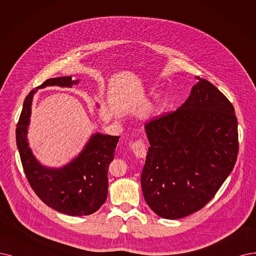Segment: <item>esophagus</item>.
Wrapping results in <instances>:
<instances>
[{
	"instance_id": "obj_1",
	"label": "esophagus",
	"mask_w": 256,
	"mask_h": 256,
	"mask_svg": "<svg viewBox=\"0 0 256 256\" xmlns=\"http://www.w3.org/2000/svg\"><path fill=\"white\" fill-rule=\"evenodd\" d=\"M132 151H134V156L140 158H144L147 154L145 144L140 140H138L132 142Z\"/></svg>"
}]
</instances>
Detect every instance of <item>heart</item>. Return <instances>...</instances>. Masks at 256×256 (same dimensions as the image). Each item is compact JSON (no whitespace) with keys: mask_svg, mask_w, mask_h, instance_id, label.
I'll return each instance as SVG.
<instances>
[{"mask_svg":"<svg viewBox=\"0 0 256 256\" xmlns=\"http://www.w3.org/2000/svg\"><path fill=\"white\" fill-rule=\"evenodd\" d=\"M158 109H160V107H158V106L152 107V108L149 110V114H156L158 112Z\"/></svg>","mask_w":256,"mask_h":256,"instance_id":"heart-1","label":"heart"}]
</instances>
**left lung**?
<instances>
[{
  "mask_svg": "<svg viewBox=\"0 0 256 256\" xmlns=\"http://www.w3.org/2000/svg\"><path fill=\"white\" fill-rule=\"evenodd\" d=\"M196 80L180 108L145 126L150 147L140 176L142 194L152 211L168 220L208 204L238 158L234 107L210 82Z\"/></svg>",
  "mask_w": 256,
  "mask_h": 256,
  "instance_id": "obj_1",
  "label": "left lung"
}]
</instances>
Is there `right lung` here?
<instances>
[{"label":"right lung","instance_id":"obj_1","mask_svg":"<svg viewBox=\"0 0 256 256\" xmlns=\"http://www.w3.org/2000/svg\"><path fill=\"white\" fill-rule=\"evenodd\" d=\"M78 80L54 78L32 90L24 100L18 122L16 146L26 178L36 196L47 206L71 216H83L98 211L108 193V167L114 158L120 136L94 134L80 154L62 168H48L40 164L27 142L32 104L38 89L47 86L71 87Z\"/></svg>","mask_w":256,"mask_h":256}]
</instances>
